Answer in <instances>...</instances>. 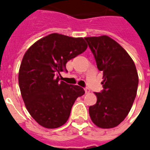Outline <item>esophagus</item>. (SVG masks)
<instances>
[{
    "instance_id": "34e87169",
    "label": "esophagus",
    "mask_w": 150,
    "mask_h": 150,
    "mask_svg": "<svg viewBox=\"0 0 150 150\" xmlns=\"http://www.w3.org/2000/svg\"><path fill=\"white\" fill-rule=\"evenodd\" d=\"M84 91H85L86 94H88V93H89L90 90H89V88H84Z\"/></svg>"
}]
</instances>
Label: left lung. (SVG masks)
Wrapping results in <instances>:
<instances>
[{
	"label": "left lung",
	"mask_w": 150,
	"mask_h": 150,
	"mask_svg": "<svg viewBox=\"0 0 150 150\" xmlns=\"http://www.w3.org/2000/svg\"><path fill=\"white\" fill-rule=\"evenodd\" d=\"M103 73V89L95 92L97 102L89 107L92 122L102 128L117 127L127 117L136 97L139 76L133 60L107 36L84 38Z\"/></svg>",
	"instance_id": "left-lung-1"
}]
</instances>
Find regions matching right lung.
Masks as SVG:
<instances>
[{
  "label": "right lung",
  "instance_id": "right-lung-1",
  "mask_svg": "<svg viewBox=\"0 0 150 150\" xmlns=\"http://www.w3.org/2000/svg\"><path fill=\"white\" fill-rule=\"evenodd\" d=\"M88 47L82 38L52 33L31 46L23 56L18 84L31 117L47 128L61 127L69 119L76 98L85 91L60 81L67 62Z\"/></svg>",
  "mask_w": 150,
  "mask_h": 150
}]
</instances>
